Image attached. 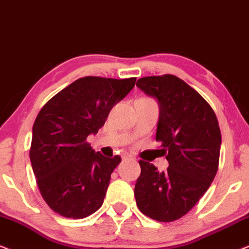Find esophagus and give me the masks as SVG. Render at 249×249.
Returning <instances> with one entry per match:
<instances>
[{
  "label": "esophagus",
  "mask_w": 249,
  "mask_h": 249,
  "mask_svg": "<svg viewBox=\"0 0 249 249\" xmlns=\"http://www.w3.org/2000/svg\"><path fill=\"white\" fill-rule=\"evenodd\" d=\"M122 160H124V161H125V160H134V156L128 154V153H125V154L122 155Z\"/></svg>",
  "instance_id": "obj_1"
}]
</instances>
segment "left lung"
Listing matches in <instances>:
<instances>
[{
	"label": "left lung",
	"mask_w": 249,
	"mask_h": 249,
	"mask_svg": "<svg viewBox=\"0 0 249 249\" xmlns=\"http://www.w3.org/2000/svg\"><path fill=\"white\" fill-rule=\"evenodd\" d=\"M159 102L155 139L169 162L164 172L139 161L142 172L135 185L138 209L160 222H171L189 212L216 175L221 131L210 104L172 74L144 77L136 84Z\"/></svg>",
	"instance_id": "obj_1"
}]
</instances>
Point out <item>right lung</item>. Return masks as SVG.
Instances as JSON below:
<instances>
[{"label": "right lung", "mask_w": 249, "mask_h": 249, "mask_svg": "<svg viewBox=\"0 0 249 249\" xmlns=\"http://www.w3.org/2000/svg\"><path fill=\"white\" fill-rule=\"evenodd\" d=\"M135 83L136 78H80L39 111L29 156L40 195L55 213L84 219L102 206L121 158H105L86 139L97 134Z\"/></svg>", "instance_id": "1"}]
</instances>
